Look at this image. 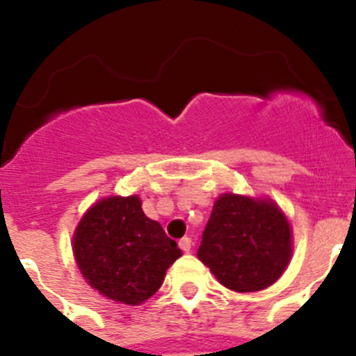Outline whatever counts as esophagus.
<instances>
[{
	"mask_svg": "<svg viewBox=\"0 0 356 356\" xmlns=\"http://www.w3.org/2000/svg\"><path fill=\"white\" fill-rule=\"evenodd\" d=\"M191 246H193L191 238H182V239H179V248H181V250L184 251V253H189V251H191Z\"/></svg>",
	"mask_w": 356,
	"mask_h": 356,
	"instance_id": "1",
	"label": "esophagus"
}]
</instances>
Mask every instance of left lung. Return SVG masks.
Instances as JSON below:
<instances>
[{
    "label": "left lung",
    "instance_id": "left-lung-1",
    "mask_svg": "<svg viewBox=\"0 0 356 356\" xmlns=\"http://www.w3.org/2000/svg\"><path fill=\"white\" fill-rule=\"evenodd\" d=\"M198 258L225 288H268L291 258L288 218L270 200L220 196L201 236Z\"/></svg>",
    "mask_w": 356,
    "mask_h": 356
}]
</instances>
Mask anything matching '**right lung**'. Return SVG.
<instances>
[{
  "label": "right lung",
  "mask_w": 356,
  "mask_h": 356,
  "mask_svg": "<svg viewBox=\"0 0 356 356\" xmlns=\"http://www.w3.org/2000/svg\"><path fill=\"white\" fill-rule=\"evenodd\" d=\"M74 254L81 274L103 296L139 305L156 293L182 253L161 225L146 217L138 196H111L79 222Z\"/></svg>",
  "instance_id": "obj_1"
}]
</instances>
